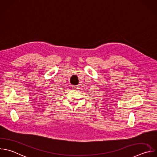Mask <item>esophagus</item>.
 I'll return each instance as SVG.
<instances>
[{
	"label": "esophagus",
	"mask_w": 157,
	"mask_h": 157,
	"mask_svg": "<svg viewBox=\"0 0 157 157\" xmlns=\"http://www.w3.org/2000/svg\"><path fill=\"white\" fill-rule=\"evenodd\" d=\"M73 89H74V90H77V89H78V86H73Z\"/></svg>",
	"instance_id": "1"
}]
</instances>
